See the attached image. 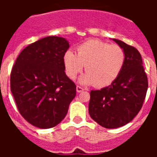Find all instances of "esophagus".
Segmentation results:
<instances>
[{
  "label": "esophagus",
  "instance_id": "obj_1",
  "mask_svg": "<svg viewBox=\"0 0 157 157\" xmlns=\"http://www.w3.org/2000/svg\"><path fill=\"white\" fill-rule=\"evenodd\" d=\"M83 90L84 89L82 88V87H81V86H76V92H77V93H81V92H82Z\"/></svg>",
  "mask_w": 157,
  "mask_h": 157
}]
</instances>
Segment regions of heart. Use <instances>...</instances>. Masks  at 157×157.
<instances>
[{
  "label": "heart",
  "instance_id": "b5f03b06",
  "mask_svg": "<svg viewBox=\"0 0 157 157\" xmlns=\"http://www.w3.org/2000/svg\"><path fill=\"white\" fill-rule=\"evenodd\" d=\"M125 60L124 50L117 45H108L102 40H86L76 49V54L67 50L63 54L66 75L73 80L83 70L78 79L84 86L104 87L111 85L121 73Z\"/></svg>",
  "mask_w": 157,
  "mask_h": 157
}]
</instances>
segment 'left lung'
Here are the masks:
<instances>
[{
    "label": "left lung",
    "mask_w": 157,
    "mask_h": 157,
    "mask_svg": "<svg viewBox=\"0 0 157 157\" xmlns=\"http://www.w3.org/2000/svg\"><path fill=\"white\" fill-rule=\"evenodd\" d=\"M124 50L123 68L111 86L91 90L89 113L107 129H116L130 122L141 109L148 87L147 77L139 50L117 39H112Z\"/></svg>",
    "instance_id": "8db88e82"
}]
</instances>
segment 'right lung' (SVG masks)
Listing matches in <instances>:
<instances>
[{
  "label": "right lung",
  "mask_w": 157,
  "mask_h": 157,
  "mask_svg": "<svg viewBox=\"0 0 157 157\" xmlns=\"http://www.w3.org/2000/svg\"><path fill=\"white\" fill-rule=\"evenodd\" d=\"M63 37L46 36L28 45L16 59L10 90L23 118L34 126L49 129L64 119L76 97V85L67 76Z\"/></svg>",
  "instance_id": "1"
}]
</instances>
